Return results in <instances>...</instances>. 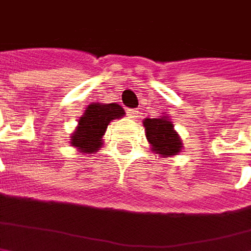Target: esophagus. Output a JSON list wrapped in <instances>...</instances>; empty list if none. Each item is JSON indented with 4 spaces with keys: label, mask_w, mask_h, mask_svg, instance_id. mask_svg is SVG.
<instances>
[{
    "label": "esophagus",
    "mask_w": 251,
    "mask_h": 251,
    "mask_svg": "<svg viewBox=\"0 0 251 251\" xmlns=\"http://www.w3.org/2000/svg\"><path fill=\"white\" fill-rule=\"evenodd\" d=\"M138 114H139V110H138V109H128V110H127V116H128L129 119H137Z\"/></svg>",
    "instance_id": "obj_1"
}]
</instances>
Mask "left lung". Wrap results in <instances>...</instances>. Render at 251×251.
Segmentation results:
<instances>
[{
    "label": "left lung",
    "mask_w": 251,
    "mask_h": 251,
    "mask_svg": "<svg viewBox=\"0 0 251 251\" xmlns=\"http://www.w3.org/2000/svg\"><path fill=\"white\" fill-rule=\"evenodd\" d=\"M144 127L153 152L160 154L161 157H170L181 152L182 141L169 117L159 116L156 119H145Z\"/></svg>",
    "instance_id": "obj_1"
}]
</instances>
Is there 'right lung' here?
Returning <instances> with one entry per match:
<instances>
[{
	"label": "right lung",
	"mask_w": 251,
	"mask_h": 251,
	"mask_svg": "<svg viewBox=\"0 0 251 251\" xmlns=\"http://www.w3.org/2000/svg\"><path fill=\"white\" fill-rule=\"evenodd\" d=\"M124 114V109L117 103H91L78 119L70 144L82 153L97 152L102 146V137L109 123L122 119Z\"/></svg>",
	"instance_id": "right-lung-1"
}]
</instances>
